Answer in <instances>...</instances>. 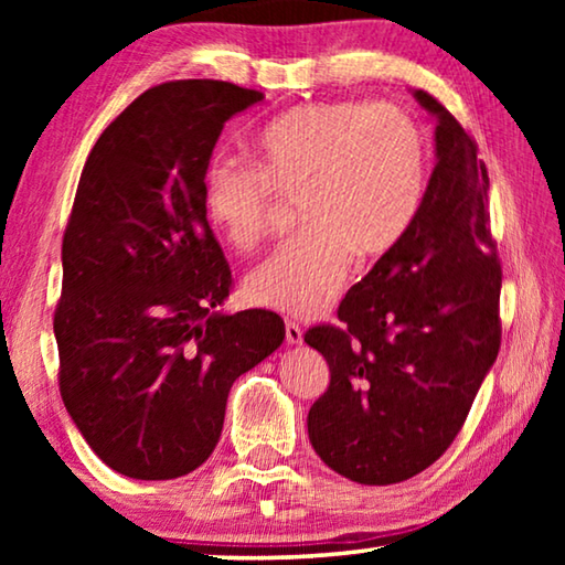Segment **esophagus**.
<instances>
[{
	"label": "esophagus",
	"instance_id": "obj_1",
	"mask_svg": "<svg viewBox=\"0 0 565 565\" xmlns=\"http://www.w3.org/2000/svg\"><path fill=\"white\" fill-rule=\"evenodd\" d=\"M286 341L289 343H301L303 341V331H301V327L296 321H291V319H286Z\"/></svg>",
	"mask_w": 565,
	"mask_h": 565
}]
</instances>
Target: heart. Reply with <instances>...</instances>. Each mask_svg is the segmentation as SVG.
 Returning a JSON list of instances; mask_svg holds the SVG:
<instances>
[{
    "label": "heart",
    "mask_w": 565,
    "mask_h": 565,
    "mask_svg": "<svg viewBox=\"0 0 565 565\" xmlns=\"http://www.w3.org/2000/svg\"><path fill=\"white\" fill-rule=\"evenodd\" d=\"M426 191L420 124L391 102H309L252 139V164L216 157L204 171L209 224L234 248L269 234L276 199L306 226L244 279L254 306L311 317L347 281L351 254L376 259L414 224Z\"/></svg>",
    "instance_id": "b5f03b06"
}]
</instances>
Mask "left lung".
<instances>
[{"label":"left lung","instance_id":"1","mask_svg":"<svg viewBox=\"0 0 565 565\" xmlns=\"http://www.w3.org/2000/svg\"><path fill=\"white\" fill-rule=\"evenodd\" d=\"M414 97L436 117V167L414 224L343 296L341 327L303 337L331 371L309 411L311 446L363 486L401 483L438 461L501 349L489 171L441 102Z\"/></svg>","mask_w":565,"mask_h":565}]
</instances>
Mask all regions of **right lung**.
<instances>
[{"instance_id": "1", "label": "right lung", "mask_w": 565, "mask_h": 565, "mask_svg": "<svg viewBox=\"0 0 565 565\" xmlns=\"http://www.w3.org/2000/svg\"><path fill=\"white\" fill-rule=\"evenodd\" d=\"M262 92L179 79L134 99L89 151L62 242L60 394L104 463L139 481L212 456L234 381L281 347L279 313H222L232 269L202 181Z\"/></svg>"}]
</instances>
